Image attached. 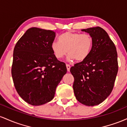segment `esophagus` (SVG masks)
<instances>
[{
  "label": "esophagus",
  "instance_id": "1",
  "mask_svg": "<svg viewBox=\"0 0 127 127\" xmlns=\"http://www.w3.org/2000/svg\"><path fill=\"white\" fill-rule=\"evenodd\" d=\"M66 68H67V71H69V70H70V68H71L70 65H68V64H66Z\"/></svg>",
  "mask_w": 127,
  "mask_h": 127
}]
</instances>
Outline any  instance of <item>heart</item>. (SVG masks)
<instances>
[{
	"label": "heart",
	"instance_id": "1",
	"mask_svg": "<svg viewBox=\"0 0 127 127\" xmlns=\"http://www.w3.org/2000/svg\"><path fill=\"white\" fill-rule=\"evenodd\" d=\"M92 45V38L88 34L66 32L60 35L58 41L52 42L51 49L58 59H62L68 52V61H82L89 56Z\"/></svg>",
	"mask_w": 127,
	"mask_h": 127
}]
</instances>
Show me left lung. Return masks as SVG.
<instances>
[{"label": "left lung", "instance_id": "8db88e82", "mask_svg": "<svg viewBox=\"0 0 127 127\" xmlns=\"http://www.w3.org/2000/svg\"><path fill=\"white\" fill-rule=\"evenodd\" d=\"M92 37L89 56L70 68L74 78L75 98L80 103L94 106L103 102L112 92L118 71L116 48L107 33L100 27L82 29Z\"/></svg>", "mask_w": 127, "mask_h": 127}]
</instances>
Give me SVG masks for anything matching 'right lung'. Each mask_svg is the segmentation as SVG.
<instances>
[{"label": "right lung", "instance_id": "add662e5", "mask_svg": "<svg viewBox=\"0 0 127 127\" xmlns=\"http://www.w3.org/2000/svg\"><path fill=\"white\" fill-rule=\"evenodd\" d=\"M55 38L53 31L32 28L14 47L11 69L14 86L20 97L32 106L52 101L67 71L65 64L58 61L51 49Z\"/></svg>", "mask_w": 127, "mask_h": 127}]
</instances>
